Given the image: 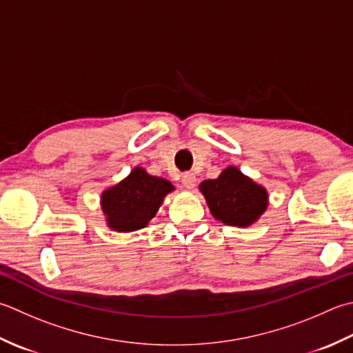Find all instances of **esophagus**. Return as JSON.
Returning <instances> with one entry per match:
<instances>
[{
  "instance_id": "34e87169",
  "label": "esophagus",
  "mask_w": 353,
  "mask_h": 353,
  "mask_svg": "<svg viewBox=\"0 0 353 353\" xmlns=\"http://www.w3.org/2000/svg\"><path fill=\"white\" fill-rule=\"evenodd\" d=\"M182 185L186 190H192L196 186V176L192 172H185L182 176Z\"/></svg>"
}]
</instances>
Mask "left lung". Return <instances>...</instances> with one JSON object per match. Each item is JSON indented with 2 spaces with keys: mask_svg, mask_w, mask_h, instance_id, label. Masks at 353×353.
Returning a JSON list of instances; mask_svg holds the SVG:
<instances>
[{
  "mask_svg": "<svg viewBox=\"0 0 353 353\" xmlns=\"http://www.w3.org/2000/svg\"><path fill=\"white\" fill-rule=\"evenodd\" d=\"M199 190L212 217L228 226H251L268 210V190L234 165L226 167L217 179L203 181Z\"/></svg>",
  "mask_w": 353,
  "mask_h": 353,
  "instance_id": "obj_1",
  "label": "left lung"
}]
</instances>
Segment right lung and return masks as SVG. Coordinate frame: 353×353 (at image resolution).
Instances as JSON below:
<instances>
[{"label":"right lung","instance_id":"1","mask_svg":"<svg viewBox=\"0 0 353 353\" xmlns=\"http://www.w3.org/2000/svg\"><path fill=\"white\" fill-rule=\"evenodd\" d=\"M174 186L163 177L151 176L134 167L119 183L108 186L101 194V208L107 226L116 232L142 230L163 203Z\"/></svg>","mask_w":353,"mask_h":353}]
</instances>
